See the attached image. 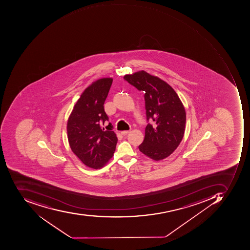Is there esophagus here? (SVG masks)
Returning a JSON list of instances; mask_svg holds the SVG:
<instances>
[{
  "instance_id": "1",
  "label": "esophagus",
  "mask_w": 250,
  "mask_h": 250,
  "mask_svg": "<svg viewBox=\"0 0 250 250\" xmlns=\"http://www.w3.org/2000/svg\"><path fill=\"white\" fill-rule=\"evenodd\" d=\"M129 133H130V131H123L121 132V134H123V135H127V134H128Z\"/></svg>"
}]
</instances>
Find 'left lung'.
I'll return each instance as SVG.
<instances>
[{
  "instance_id": "left-lung-1",
  "label": "left lung",
  "mask_w": 250,
  "mask_h": 250,
  "mask_svg": "<svg viewBox=\"0 0 250 250\" xmlns=\"http://www.w3.org/2000/svg\"><path fill=\"white\" fill-rule=\"evenodd\" d=\"M129 83L144 91L146 119H152L155 126L148 124L144 142L139 149L154 161L171 155L184 136L186 113L184 106L174 89L156 76L144 70L126 74Z\"/></svg>"
}]
</instances>
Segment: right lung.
I'll return each instance as SVG.
<instances>
[{"label": "right lung", "instance_id": "add662e5", "mask_svg": "<svg viewBox=\"0 0 250 250\" xmlns=\"http://www.w3.org/2000/svg\"><path fill=\"white\" fill-rule=\"evenodd\" d=\"M112 83L113 78L105 77L88 85L67 120V139L72 152L90 168L103 167L116 149L118 139L112 131L111 123L108 125L107 131L102 129L108 120L104 104Z\"/></svg>", "mask_w": 250, "mask_h": 250}]
</instances>
